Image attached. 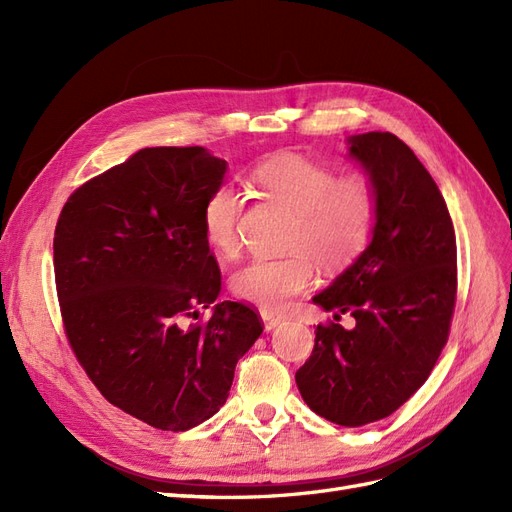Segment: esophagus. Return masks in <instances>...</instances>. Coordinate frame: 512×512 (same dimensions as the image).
<instances>
[{
  "label": "esophagus",
  "instance_id": "1",
  "mask_svg": "<svg viewBox=\"0 0 512 512\" xmlns=\"http://www.w3.org/2000/svg\"><path fill=\"white\" fill-rule=\"evenodd\" d=\"M260 316H262V322H265V331H273V329H277L284 322V318L275 316L271 312H260Z\"/></svg>",
  "mask_w": 512,
  "mask_h": 512
}]
</instances>
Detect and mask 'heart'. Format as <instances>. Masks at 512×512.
<instances>
[{"instance_id":"heart-1","label":"heart","mask_w":512,"mask_h":512,"mask_svg":"<svg viewBox=\"0 0 512 512\" xmlns=\"http://www.w3.org/2000/svg\"><path fill=\"white\" fill-rule=\"evenodd\" d=\"M250 181L294 213L286 245L297 252L250 262L232 277V290L262 312H284L294 297L312 286V258L322 269L337 271L365 250L376 224V185L363 173L337 177L333 166L290 151L260 162ZM241 207V194L228 183L218 185L205 200V239L220 256L239 252Z\"/></svg>"}]
</instances>
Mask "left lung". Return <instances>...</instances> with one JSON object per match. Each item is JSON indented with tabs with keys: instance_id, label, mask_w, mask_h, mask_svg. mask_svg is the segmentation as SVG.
<instances>
[{
	"instance_id": "8db88e82",
	"label": "left lung",
	"mask_w": 512,
	"mask_h": 512,
	"mask_svg": "<svg viewBox=\"0 0 512 512\" xmlns=\"http://www.w3.org/2000/svg\"><path fill=\"white\" fill-rule=\"evenodd\" d=\"M348 156L376 185V224L359 258L312 301L356 324H318L294 380L318 416L361 427L404 406L436 365L455 309L457 241L436 181L404 141L354 134Z\"/></svg>"
}]
</instances>
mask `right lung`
Listing matches in <instances>:
<instances>
[{
  "label": "right lung",
  "mask_w": 512,
  "mask_h": 512,
  "mask_svg": "<svg viewBox=\"0 0 512 512\" xmlns=\"http://www.w3.org/2000/svg\"><path fill=\"white\" fill-rule=\"evenodd\" d=\"M226 160L205 147H147L76 190L61 209L53 260L68 342L113 406L162 431L205 423L228 399L262 322L220 297L203 230Z\"/></svg>",
  "instance_id": "add662e5"
}]
</instances>
